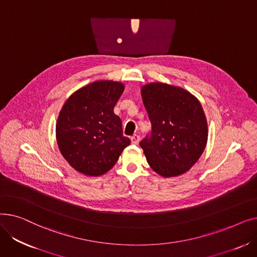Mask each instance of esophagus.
I'll return each instance as SVG.
<instances>
[{
	"label": "esophagus",
	"mask_w": 257,
	"mask_h": 257,
	"mask_svg": "<svg viewBox=\"0 0 257 257\" xmlns=\"http://www.w3.org/2000/svg\"><path fill=\"white\" fill-rule=\"evenodd\" d=\"M131 143L133 145H138L140 143V137L138 136V134H134V136L131 137Z\"/></svg>",
	"instance_id": "1"
}]
</instances>
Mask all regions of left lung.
<instances>
[{
	"mask_svg": "<svg viewBox=\"0 0 257 257\" xmlns=\"http://www.w3.org/2000/svg\"><path fill=\"white\" fill-rule=\"evenodd\" d=\"M142 97L152 124L150 136L140 143L148 164L166 178L184 174L206 147L203 108L191 92L161 82L144 85Z\"/></svg>",
	"mask_w": 257,
	"mask_h": 257,
	"instance_id": "1",
	"label": "left lung"
}]
</instances>
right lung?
Instances as JSON below:
<instances>
[{"mask_svg": "<svg viewBox=\"0 0 257 257\" xmlns=\"http://www.w3.org/2000/svg\"><path fill=\"white\" fill-rule=\"evenodd\" d=\"M124 88L116 81H96L75 91L62 106L56 140L62 156L79 173L101 176L130 145L113 112Z\"/></svg>", "mask_w": 257, "mask_h": 257, "instance_id": "add662e5", "label": "right lung"}]
</instances>
